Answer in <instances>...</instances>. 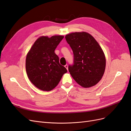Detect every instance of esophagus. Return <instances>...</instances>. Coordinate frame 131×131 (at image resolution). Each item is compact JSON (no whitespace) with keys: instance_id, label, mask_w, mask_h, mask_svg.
I'll return each instance as SVG.
<instances>
[{"instance_id":"1","label":"esophagus","mask_w":131,"mask_h":131,"mask_svg":"<svg viewBox=\"0 0 131 131\" xmlns=\"http://www.w3.org/2000/svg\"><path fill=\"white\" fill-rule=\"evenodd\" d=\"M64 67H65V68L68 70V64H66V65H65L64 66Z\"/></svg>"}]
</instances>
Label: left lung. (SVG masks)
<instances>
[{
    "mask_svg": "<svg viewBox=\"0 0 131 131\" xmlns=\"http://www.w3.org/2000/svg\"><path fill=\"white\" fill-rule=\"evenodd\" d=\"M66 39L74 54L73 64L68 66L70 74L83 88H90L101 80L105 69V57L95 39L86 32L67 34Z\"/></svg>",
    "mask_w": 131,
    "mask_h": 131,
    "instance_id": "left-lung-1",
    "label": "left lung"
}]
</instances>
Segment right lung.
<instances>
[{
	"label": "right lung",
	"instance_id": "obj_1",
	"mask_svg": "<svg viewBox=\"0 0 131 131\" xmlns=\"http://www.w3.org/2000/svg\"><path fill=\"white\" fill-rule=\"evenodd\" d=\"M63 38L62 35L39 38L27 55L26 69L28 77L39 89L52 90L58 84L63 75L67 72L65 67L60 64L59 57L54 52Z\"/></svg>",
	"mask_w": 131,
	"mask_h": 131
}]
</instances>
